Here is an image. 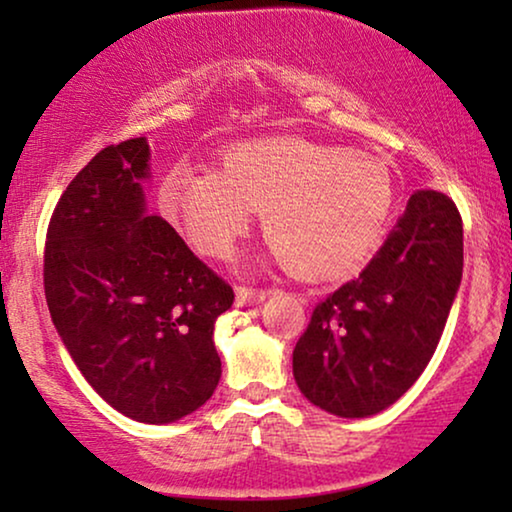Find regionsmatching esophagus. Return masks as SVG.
<instances>
[{
  "label": "esophagus",
  "mask_w": 512,
  "mask_h": 512,
  "mask_svg": "<svg viewBox=\"0 0 512 512\" xmlns=\"http://www.w3.org/2000/svg\"><path fill=\"white\" fill-rule=\"evenodd\" d=\"M265 296H268V291L265 289H251V286H237L235 289V303L240 307L263 303Z\"/></svg>",
  "instance_id": "1"
}]
</instances>
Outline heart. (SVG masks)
I'll list each match as a JSON object with an SVG mask.
<instances>
[{"label":"heart","mask_w":512,"mask_h":512,"mask_svg":"<svg viewBox=\"0 0 512 512\" xmlns=\"http://www.w3.org/2000/svg\"><path fill=\"white\" fill-rule=\"evenodd\" d=\"M160 198L200 254L228 258L256 212H265V235L296 275L340 279L387 235L396 177L375 153L261 137L235 144L221 170H172Z\"/></svg>","instance_id":"1"}]
</instances>
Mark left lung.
Listing matches in <instances>:
<instances>
[{
  "mask_svg": "<svg viewBox=\"0 0 512 512\" xmlns=\"http://www.w3.org/2000/svg\"><path fill=\"white\" fill-rule=\"evenodd\" d=\"M461 270L457 205L419 188L361 275L314 307L293 349L307 401L349 419L396 403L436 352Z\"/></svg>",
  "mask_w": 512,
  "mask_h": 512,
  "instance_id": "obj_1",
  "label": "left lung"
}]
</instances>
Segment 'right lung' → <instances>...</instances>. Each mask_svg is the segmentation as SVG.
Wrapping results in <instances>:
<instances>
[{
  "mask_svg": "<svg viewBox=\"0 0 512 512\" xmlns=\"http://www.w3.org/2000/svg\"><path fill=\"white\" fill-rule=\"evenodd\" d=\"M144 137L102 149L53 209L44 249L51 319L90 387L125 417L170 424L221 380L214 324L230 284L177 230L146 216Z\"/></svg>",
  "mask_w": 512,
  "mask_h": 512,
  "instance_id": "obj_1",
  "label": "right lung"
}]
</instances>
